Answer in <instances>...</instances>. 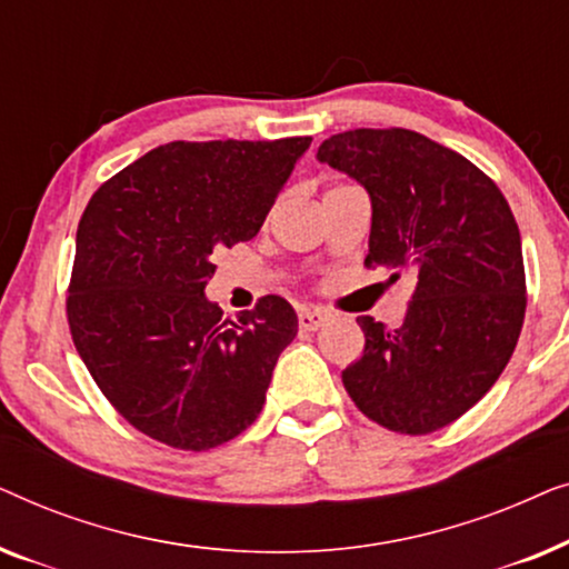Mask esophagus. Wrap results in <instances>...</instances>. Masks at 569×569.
Masks as SVG:
<instances>
[{
	"mask_svg": "<svg viewBox=\"0 0 569 569\" xmlns=\"http://www.w3.org/2000/svg\"><path fill=\"white\" fill-rule=\"evenodd\" d=\"M329 318L331 313H326L321 308H302L298 313V323L302 331H318L326 321H329Z\"/></svg>",
	"mask_w": 569,
	"mask_h": 569,
	"instance_id": "esophagus-1",
	"label": "esophagus"
}]
</instances>
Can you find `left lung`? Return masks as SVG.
I'll list each match as a JSON object with an SVG mask.
<instances>
[{
  "mask_svg": "<svg viewBox=\"0 0 569 569\" xmlns=\"http://www.w3.org/2000/svg\"><path fill=\"white\" fill-rule=\"evenodd\" d=\"M372 204L365 267L417 279L403 323L360 316L365 352L341 372L386 430L427 435L466 415L500 378L526 316L518 222L489 176L409 129H352L318 147Z\"/></svg>",
  "mask_w": 569,
  "mask_h": 569,
  "instance_id": "left-lung-1",
  "label": "left lung"
}]
</instances>
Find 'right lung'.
<instances>
[{
  "mask_svg": "<svg viewBox=\"0 0 569 569\" xmlns=\"http://www.w3.org/2000/svg\"><path fill=\"white\" fill-rule=\"evenodd\" d=\"M310 137L170 142L92 193L77 228L67 318L100 391L181 450L238 438L267 401L298 316L267 295L236 321L207 300L212 256L251 240Z\"/></svg>",
  "mask_w": 569,
  "mask_h": 569,
  "instance_id": "right-lung-1",
  "label": "right lung"
}]
</instances>
